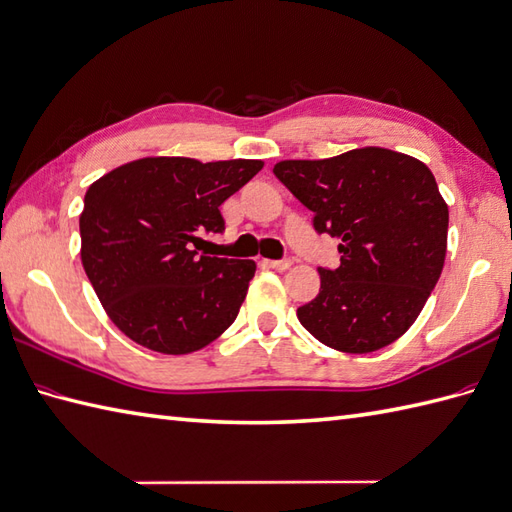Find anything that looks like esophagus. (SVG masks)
Masks as SVG:
<instances>
[{
    "label": "esophagus",
    "mask_w": 512,
    "mask_h": 512,
    "mask_svg": "<svg viewBox=\"0 0 512 512\" xmlns=\"http://www.w3.org/2000/svg\"><path fill=\"white\" fill-rule=\"evenodd\" d=\"M264 264L268 268H275V270H288L292 266L290 259H264Z\"/></svg>",
    "instance_id": "1"
}]
</instances>
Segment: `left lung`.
I'll use <instances>...</instances> for the list:
<instances>
[{
	"instance_id": "1",
	"label": "left lung",
	"mask_w": 512,
	"mask_h": 512,
	"mask_svg": "<svg viewBox=\"0 0 512 512\" xmlns=\"http://www.w3.org/2000/svg\"><path fill=\"white\" fill-rule=\"evenodd\" d=\"M275 176L340 240V266L318 268L320 292L296 310L327 347L371 353L401 338L441 277L449 209L430 168L366 146L331 159H288Z\"/></svg>"
}]
</instances>
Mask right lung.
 I'll list each match as a JSON object with an SVG mask.
<instances>
[{"mask_svg":"<svg viewBox=\"0 0 512 512\" xmlns=\"http://www.w3.org/2000/svg\"><path fill=\"white\" fill-rule=\"evenodd\" d=\"M261 168L259 159L146 157L89 185L80 259L124 336L185 355L231 327L257 264L200 255V235L224 229L218 207Z\"/></svg>","mask_w":512,"mask_h":512,"instance_id":"obj_1","label":"right lung"}]
</instances>
